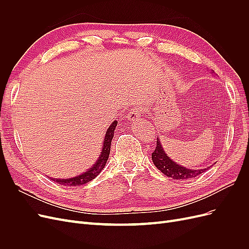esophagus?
<instances>
[{
  "label": "esophagus",
  "instance_id": "obj_1",
  "mask_svg": "<svg viewBox=\"0 0 249 249\" xmlns=\"http://www.w3.org/2000/svg\"><path fill=\"white\" fill-rule=\"evenodd\" d=\"M144 113H145V110H144V108H142V107L133 109L129 113V115H127V118H129L130 122H135V120L140 119L143 116V114H144Z\"/></svg>",
  "mask_w": 249,
  "mask_h": 249
}]
</instances>
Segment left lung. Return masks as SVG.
I'll list each match as a JSON object with an SVG mask.
<instances>
[{
	"instance_id": "8db88e82",
	"label": "left lung",
	"mask_w": 249,
	"mask_h": 249,
	"mask_svg": "<svg viewBox=\"0 0 249 249\" xmlns=\"http://www.w3.org/2000/svg\"><path fill=\"white\" fill-rule=\"evenodd\" d=\"M157 146L154 152L152 153V160L156 167L159 169L161 172H163L165 176L169 178H172L175 179H187V178H196L201 173L208 170V168H203L199 170H192V169H187L180 165L173 162L171 159L166 156L164 153V150L161 146V143L159 139L157 138Z\"/></svg>"
}]
</instances>
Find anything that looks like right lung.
<instances>
[{"instance_id":"right-lung-1","label":"right lung","mask_w":249,"mask_h":249,"mask_svg":"<svg viewBox=\"0 0 249 249\" xmlns=\"http://www.w3.org/2000/svg\"><path fill=\"white\" fill-rule=\"evenodd\" d=\"M116 125H117L116 120L115 122H113V124L110 125V127L106 133V136H105V139H104V145H103L100 159L95 162V164L91 168L88 169L85 173H83V175L71 178H66V179L51 178V179H53L54 182H56L60 185H63V186H81V185H84V184L90 182V180H92L94 178L99 176L100 172L105 167V165H106L107 160L109 158L111 141L113 138V135H114V130H115Z\"/></svg>"}]
</instances>
